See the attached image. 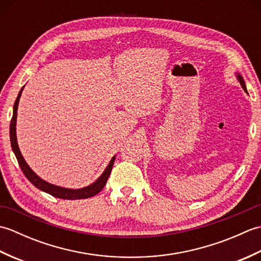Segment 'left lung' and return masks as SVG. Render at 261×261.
<instances>
[{"label":"left lung","mask_w":261,"mask_h":261,"mask_svg":"<svg viewBox=\"0 0 261 261\" xmlns=\"http://www.w3.org/2000/svg\"><path fill=\"white\" fill-rule=\"evenodd\" d=\"M238 80H239V82H240V84H241V86H242L243 90H245V92H247V88H246L245 81H243V79H242V77H241L239 74H238Z\"/></svg>","instance_id":"left-lung-1"}]
</instances>
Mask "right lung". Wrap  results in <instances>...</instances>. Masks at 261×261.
Listing matches in <instances>:
<instances>
[{"instance_id": "right-lung-1", "label": "right lung", "mask_w": 261, "mask_h": 261, "mask_svg": "<svg viewBox=\"0 0 261 261\" xmlns=\"http://www.w3.org/2000/svg\"><path fill=\"white\" fill-rule=\"evenodd\" d=\"M24 87V86H23ZM23 87L21 88V91L19 93L18 97H16L15 102H14V107H13V115L12 119H11V123H10V141H11V147H12V150L15 154L16 159H18V163L20 168L22 170V173L24 174V176L29 179L30 182H32V185H35L39 190H41L43 192H46L48 194H50L54 197H58V198H63V199H82V198H88L92 196H95L97 193L101 192L103 190V187L105 186L108 181L109 176L111 174V170L113 168V164L115 157L111 159V162L107 169L104 170V173L99 176V178L93 182L92 185L87 186L85 188H82V190H68V188H63L59 186H55L49 184V182L45 181L41 179L40 177L37 176L31 168L28 166L25 163L24 158L22 157L21 151L18 146V142H16V134H15V124H16V111H18V105H19V99L22 94V91H23Z\"/></svg>"}]
</instances>
